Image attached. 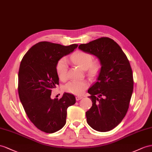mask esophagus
Returning <instances> with one entry per match:
<instances>
[{"label":"esophagus","mask_w":152,"mask_h":152,"mask_svg":"<svg viewBox=\"0 0 152 152\" xmlns=\"http://www.w3.org/2000/svg\"><path fill=\"white\" fill-rule=\"evenodd\" d=\"M83 98V96H76V99L77 100V101H79V100H80V99H81Z\"/></svg>","instance_id":"obj_1"}]
</instances>
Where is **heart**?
Returning a JSON list of instances; mask_svg holds the SVG:
<instances>
[{"label": "heart", "instance_id": "obj_1", "mask_svg": "<svg viewBox=\"0 0 152 152\" xmlns=\"http://www.w3.org/2000/svg\"><path fill=\"white\" fill-rule=\"evenodd\" d=\"M71 60L74 64L82 70H86L90 76H94L98 72L100 68L99 61H92V56L88 53L77 50L72 54ZM57 75L59 78L64 80L67 77V61L65 58H61L56 65ZM87 81H72L69 82L65 87V90L74 94H81L88 87Z\"/></svg>", "mask_w": 152, "mask_h": 152}]
</instances>
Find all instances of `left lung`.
<instances>
[{"instance_id": "obj_1", "label": "left lung", "mask_w": 152, "mask_h": 152, "mask_svg": "<svg viewBox=\"0 0 152 152\" xmlns=\"http://www.w3.org/2000/svg\"><path fill=\"white\" fill-rule=\"evenodd\" d=\"M78 48L96 56L101 65L96 81L88 90L92 106L86 112L87 122L96 131H110L121 122L129 107L134 88L130 62L120 46L107 37Z\"/></svg>"}]
</instances>
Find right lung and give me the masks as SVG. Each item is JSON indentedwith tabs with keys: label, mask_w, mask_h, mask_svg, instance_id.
I'll return each mask as SVG.
<instances>
[{
	"label": "right lung",
	"mask_w": 152,
	"mask_h": 152,
	"mask_svg": "<svg viewBox=\"0 0 152 152\" xmlns=\"http://www.w3.org/2000/svg\"><path fill=\"white\" fill-rule=\"evenodd\" d=\"M77 44L64 46L40 42L23 57L18 71V95L26 113L39 130L51 134L66 123L67 110L76 103L74 95L65 92L62 98L51 99L52 88L59 84L56 65L71 53Z\"/></svg>",
	"instance_id": "1"
}]
</instances>
